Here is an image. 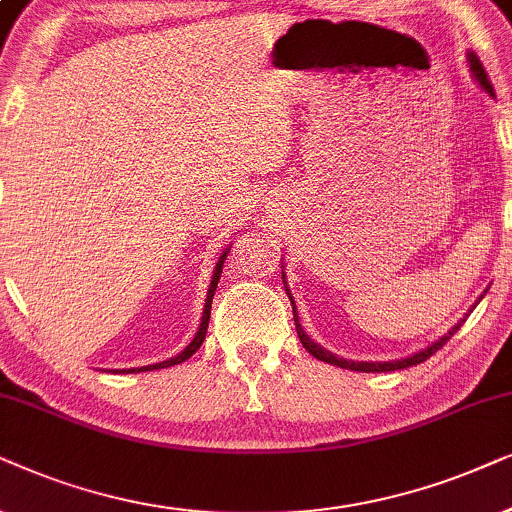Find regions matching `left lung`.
Wrapping results in <instances>:
<instances>
[{
    "label": "left lung",
    "mask_w": 512,
    "mask_h": 512,
    "mask_svg": "<svg viewBox=\"0 0 512 512\" xmlns=\"http://www.w3.org/2000/svg\"><path fill=\"white\" fill-rule=\"evenodd\" d=\"M468 65H470V72H473V77H475V81H478V84L482 86V91H485L489 98H496V93H494V86H492V81H489V77H487V72H485V67H482V63H480V58L475 56V53H468ZM283 278H285V274H283ZM285 283V281H283ZM285 290H288V285H285ZM487 292V290H485ZM288 297H290V302H292V295H290V290H288ZM480 299H482V295H480ZM292 316H295V327H297V335H299V342L304 344V349L311 353L313 358H318V360H323V363H330V365H337V367H344V370H356V372H393V370H405V367H412V365H419V363H424V360H428L433 356L435 351H440L442 346H445L447 342H449V337L454 335L456 330H459L461 327V323L466 318H461L459 323H456L452 330L447 332L445 337H440L438 342H433L431 346H426L424 351H419V353H414V356H407V358H400V360H386V363H363V360H346V358H339V356H335V353H330V351H325L323 346H318V344H313L311 342V337L306 335L304 332V327H302V323H299V316H297V306H295V302H292ZM468 316V313H466Z\"/></svg>",
    "instance_id": "obj_1"
}]
</instances>
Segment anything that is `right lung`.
Segmentation results:
<instances>
[{"mask_svg": "<svg viewBox=\"0 0 512 512\" xmlns=\"http://www.w3.org/2000/svg\"><path fill=\"white\" fill-rule=\"evenodd\" d=\"M227 252L229 250H224L222 255H220V262L215 264V271H213V281H210V288H208V297H206V306H203V316H201V325H199V330H196V335H194V339H192V344L187 346L185 351L182 353H177L175 358H168V360H163V363H156V365H147V367H133V370H128V372H149V370H161V367H170V365H180V363H185L187 358H192L196 351L201 349V344H203V339H206V332H208V320H210V309H213V297H215V288H217V281H220V274H222V267H224V260H227ZM126 372V370H124Z\"/></svg>", "mask_w": 512, "mask_h": 512, "instance_id": "obj_1", "label": "right lung"}]
</instances>
